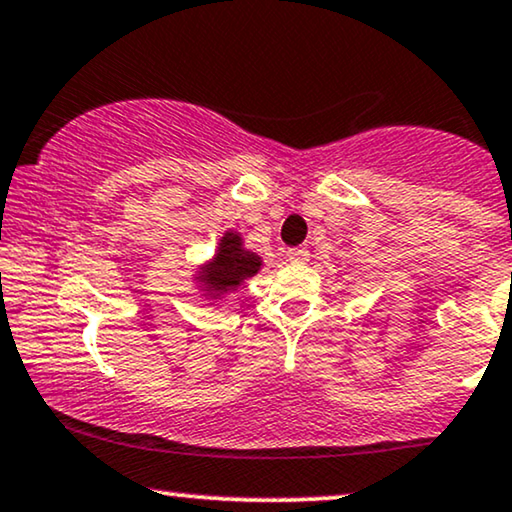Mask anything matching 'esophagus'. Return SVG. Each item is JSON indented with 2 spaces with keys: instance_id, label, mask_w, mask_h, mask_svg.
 <instances>
[{
  "instance_id": "1",
  "label": "esophagus",
  "mask_w": 512,
  "mask_h": 512,
  "mask_svg": "<svg viewBox=\"0 0 512 512\" xmlns=\"http://www.w3.org/2000/svg\"><path fill=\"white\" fill-rule=\"evenodd\" d=\"M287 258L294 265H303V263L310 261V251L305 247H294V249L287 251Z\"/></svg>"
}]
</instances>
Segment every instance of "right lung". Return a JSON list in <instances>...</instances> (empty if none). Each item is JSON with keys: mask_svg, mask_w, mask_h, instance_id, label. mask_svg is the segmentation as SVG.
<instances>
[{"mask_svg": "<svg viewBox=\"0 0 512 512\" xmlns=\"http://www.w3.org/2000/svg\"><path fill=\"white\" fill-rule=\"evenodd\" d=\"M261 256L244 249L242 235L235 230L223 232L221 242L211 261L197 270V287L209 301H221L225 294L240 289L249 277L261 270Z\"/></svg>", "mask_w": 512, "mask_h": 512, "instance_id": "add662e5", "label": "right lung"}]
</instances>
